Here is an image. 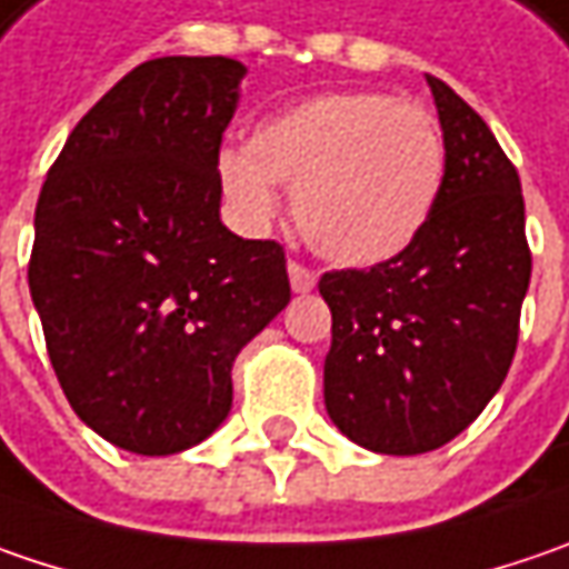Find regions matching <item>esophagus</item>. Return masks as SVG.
I'll return each instance as SVG.
<instances>
[{
    "label": "esophagus",
    "mask_w": 569,
    "mask_h": 569,
    "mask_svg": "<svg viewBox=\"0 0 569 569\" xmlns=\"http://www.w3.org/2000/svg\"><path fill=\"white\" fill-rule=\"evenodd\" d=\"M289 286H292V292H311L315 283H318V273L309 270V267H302L299 260H289Z\"/></svg>",
    "instance_id": "34e87169"
}]
</instances>
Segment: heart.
<instances>
[{
    "instance_id": "obj_1",
    "label": "heart",
    "mask_w": 569,
    "mask_h": 569,
    "mask_svg": "<svg viewBox=\"0 0 569 569\" xmlns=\"http://www.w3.org/2000/svg\"><path fill=\"white\" fill-rule=\"evenodd\" d=\"M442 133L430 111L385 91H328L263 117L244 146L216 156V181L248 229L280 212V187L318 254L382 263L430 219L442 184Z\"/></svg>"
}]
</instances>
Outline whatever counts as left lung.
<instances>
[{"mask_svg":"<svg viewBox=\"0 0 569 569\" xmlns=\"http://www.w3.org/2000/svg\"><path fill=\"white\" fill-rule=\"evenodd\" d=\"M446 171L420 236L369 270H331L325 405L333 427L382 456L446 446L509 372L531 251L519 171L442 79L427 76Z\"/></svg>","mask_w":569,"mask_h":569,"instance_id":"left-lung-1","label":"left lung"}]
</instances>
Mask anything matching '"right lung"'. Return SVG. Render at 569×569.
Wrapping results in <instances>:
<instances>
[{"mask_svg":"<svg viewBox=\"0 0 569 569\" xmlns=\"http://www.w3.org/2000/svg\"><path fill=\"white\" fill-rule=\"evenodd\" d=\"M244 66L161 57L76 123L28 263L72 410L137 456L203 442L232 410V362L289 302L286 254L219 219L216 156Z\"/></svg>","mask_w":569,"mask_h":569,"instance_id":"right-lung-1","label":"right lung"}]
</instances>
